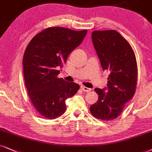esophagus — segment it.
I'll use <instances>...</instances> for the list:
<instances>
[{"label": "esophagus", "mask_w": 152, "mask_h": 152, "mask_svg": "<svg viewBox=\"0 0 152 152\" xmlns=\"http://www.w3.org/2000/svg\"><path fill=\"white\" fill-rule=\"evenodd\" d=\"M80 88H81V89L83 90L84 92H86V93H89L90 91H91V89H90V88L85 87V86H80Z\"/></svg>", "instance_id": "obj_1"}]
</instances>
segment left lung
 Listing matches in <instances>:
<instances>
[{
	"label": "left lung",
	"mask_w": 152,
	"mask_h": 152,
	"mask_svg": "<svg viewBox=\"0 0 152 152\" xmlns=\"http://www.w3.org/2000/svg\"><path fill=\"white\" fill-rule=\"evenodd\" d=\"M92 41L103 70L109 71L110 74L107 88L95 89L99 98L90 106V112L97 119L113 120L135 94L137 79L135 55L128 42L115 30L95 31Z\"/></svg>",
	"instance_id": "left-lung-1"
}]
</instances>
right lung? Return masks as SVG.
Returning a JSON list of instances; mask_svg holds the SVG:
<instances>
[{
    "label": "right lung",
    "instance_id": "1",
    "mask_svg": "<svg viewBox=\"0 0 152 152\" xmlns=\"http://www.w3.org/2000/svg\"><path fill=\"white\" fill-rule=\"evenodd\" d=\"M87 32L50 27L34 36L25 50L23 69L26 89L35 109L46 118L62 116L66 110V99L79 89L78 84L57 78L58 69Z\"/></svg>",
    "mask_w": 152,
    "mask_h": 152
}]
</instances>
